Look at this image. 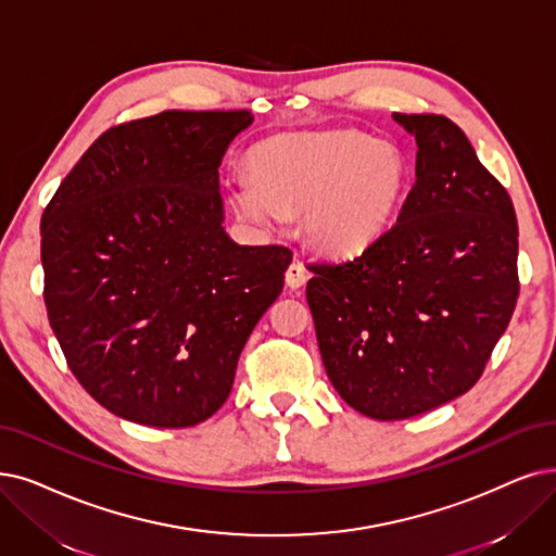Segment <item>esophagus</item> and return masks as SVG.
<instances>
[{"label":"esophagus","instance_id":"obj_1","mask_svg":"<svg viewBox=\"0 0 556 556\" xmlns=\"http://www.w3.org/2000/svg\"><path fill=\"white\" fill-rule=\"evenodd\" d=\"M307 278H309V274H307V269H305V266H303L299 260H294L290 266H287L285 280H287V285L292 287V290H299V287H303Z\"/></svg>","mask_w":556,"mask_h":556}]
</instances>
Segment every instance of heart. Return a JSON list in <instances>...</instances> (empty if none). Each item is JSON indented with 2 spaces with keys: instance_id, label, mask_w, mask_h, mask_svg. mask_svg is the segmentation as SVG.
I'll return each mask as SVG.
<instances>
[{
  "instance_id": "b5f03b06",
  "label": "heart",
  "mask_w": 556,
  "mask_h": 556,
  "mask_svg": "<svg viewBox=\"0 0 556 556\" xmlns=\"http://www.w3.org/2000/svg\"><path fill=\"white\" fill-rule=\"evenodd\" d=\"M408 185L402 150L361 131L282 137L253 152V180L230 185L232 207L257 226L301 216L326 255L363 253L392 224Z\"/></svg>"
}]
</instances>
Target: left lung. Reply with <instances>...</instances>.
<instances>
[{
  "label": "left lung",
  "instance_id": "left-lung-1",
  "mask_svg": "<svg viewBox=\"0 0 556 556\" xmlns=\"http://www.w3.org/2000/svg\"><path fill=\"white\" fill-rule=\"evenodd\" d=\"M417 141L396 224L358 257L307 264L328 379L374 419H406L468 392L516 309L518 220L463 129L394 114Z\"/></svg>",
  "mask_w": 556,
  "mask_h": 556
}]
</instances>
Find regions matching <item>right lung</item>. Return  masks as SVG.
<instances>
[{
    "mask_svg": "<svg viewBox=\"0 0 556 556\" xmlns=\"http://www.w3.org/2000/svg\"><path fill=\"white\" fill-rule=\"evenodd\" d=\"M251 111H162L106 129L40 220L50 326L81 388L146 427L185 429L232 390L292 251L224 230L218 166Z\"/></svg>",
    "mask_w": 556,
    "mask_h": 556,
    "instance_id": "obj_1",
    "label": "right lung"
}]
</instances>
